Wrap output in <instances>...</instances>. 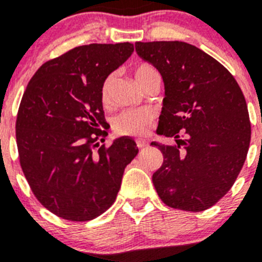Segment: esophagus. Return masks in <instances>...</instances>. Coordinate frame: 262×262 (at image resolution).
<instances>
[{
    "label": "esophagus",
    "instance_id": "34e87169",
    "mask_svg": "<svg viewBox=\"0 0 262 262\" xmlns=\"http://www.w3.org/2000/svg\"><path fill=\"white\" fill-rule=\"evenodd\" d=\"M136 144H138L139 149H144V148L148 147V142L144 140V139H138V140H136Z\"/></svg>",
    "mask_w": 262,
    "mask_h": 262
}]
</instances>
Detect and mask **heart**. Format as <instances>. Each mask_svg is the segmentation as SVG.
<instances>
[{
	"instance_id": "obj_1",
	"label": "heart",
	"mask_w": 262,
	"mask_h": 262,
	"mask_svg": "<svg viewBox=\"0 0 262 262\" xmlns=\"http://www.w3.org/2000/svg\"><path fill=\"white\" fill-rule=\"evenodd\" d=\"M154 76H160L156 68L149 64H142L135 69V78L140 86L145 81ZM114 84V77L108 76L102 86V102L107 105L110 102L111 88ZM154 120V114L149 110H127L118 115L114 122L115 131L123 135H144Z\"/></svg>"
}]
</instances>
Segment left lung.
Returning a JSON list of instances; mask_svg holds the SVG:
<instances>
[{"mask_svg": "<svg viewBox=\"0 0 262 262\" xmlns=\"http://www.w3.org/2000/svg\"><path fill=\"white\" fill-rule=\"evenodd\" d=\"M135 48L165 86L157 134L177 143H151L164 156L152 176L155 189L169 207L203 211L226 195L244 165L251 142L244 94L230 72L195 46L138 41Z\"/></svg>", "mask_w": 262, "mask_h": 262, "instance_id": "obj_1", "label": "left lung"}]
</instances>
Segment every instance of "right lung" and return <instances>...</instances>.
Wrapping results in <instances>:
<instances>
[{
	"instance_id": "1",
	"label": "right lung",
	"mask_w": 262,
	"mask_h": 262,
	"mask_svg": "<svg viewBox=\"0 0 262 262\" xmlns=\"http://www.w3.org/2000/svg\"><path fill=\"white\" fill-rule=\"evenodd\" d=\"M133 52L131 43L80 46L45 62L23 93L15 124L20 166L39 202L62 219L103 214L138 155L128 136L108 148L98 142L107 126L103 82Z\"/></svg>"
}]
</instances>
